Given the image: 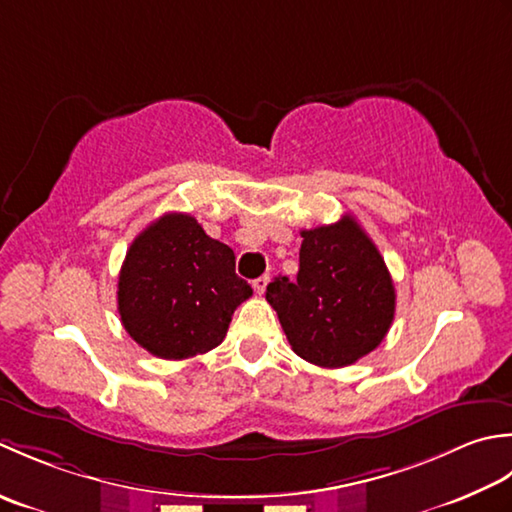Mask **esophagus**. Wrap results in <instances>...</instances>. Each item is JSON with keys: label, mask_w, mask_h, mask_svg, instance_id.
<instances>
[{"label": "esophagus", "mask_w": 512, "mask_h": 512, "mask_svg": "<svg viewBox=\"0 0 512 512\" xmlns=\"http://www.w3.org/2000/svg\"><path fill=\"white\" fill-rule=\"evenodd\" d=\"M267 283H269V276H260V278H256V280H254V291H256L258 296H263V294H265Z\"/></svg>", "instance_id": "esophagus-1"}]
</instances>
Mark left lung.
Wrapping results in <instances>:
<instances>
[{"label": "left lung", "instance_id": "1", "mask_svg": "<svg viewBox=\"0 0 512 512\" xmlns=\"http://www.w3.org/2000/svg\"><path fill=\"white\" fill-rule=\"evenodd\" d=\"M296 280L274 278L267 302L302 360L340 369L371 353L395 314V287L384 258L353 216L302 229Z\"/></svg>", "mask_w": 512, "mask_h": 512}]
</instances>
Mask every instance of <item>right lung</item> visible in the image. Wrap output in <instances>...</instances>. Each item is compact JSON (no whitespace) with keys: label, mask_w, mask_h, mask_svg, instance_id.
<instances>
[{"label":"right lung","mask_w":512,"mask_h":512,"mask_svg":"<svg viewBox=\"0 0 512 512\" xmlns=\"http://www.w3.org/2000/svg\"><path fill=\"white\" fill-rule=\"evenodd\" d=\"M236 256L190 214L156 218L121 265L117 302L130 338L163 360H185L223 342L234 309L252 296Z\"/></svg>","instance_id":"right-lung-1"}]
</instances>
